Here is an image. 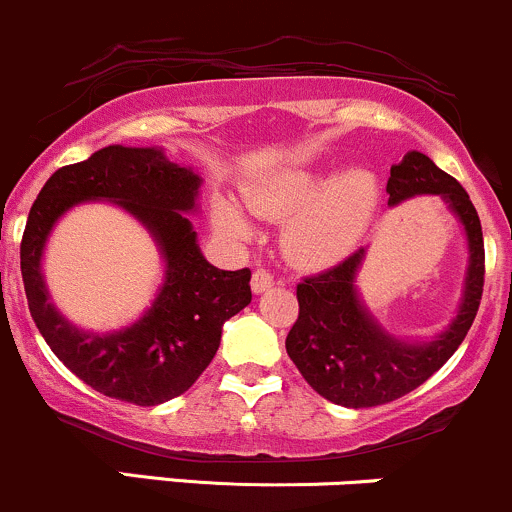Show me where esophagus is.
Listing matches in <instances>:
<instances>
[{
  "mask_svg": "<svg viewBox=\"0 0 512 512\" xmlns=\"http://www.w3.org/2000/svg\"><path fill=\"white\" fill-rule=\"evenodd\" d=\"M273 285V276L266 271V268H256L254 271V278H251V288H254V293H266L268 288Z\"/></svg>",
  "mask_w": 512,
  "mask_h": 512,
  "instance_id": "1",
  "label": "esophagus"
}]
</instances>
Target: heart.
<instances>
[{
	"label": "heart",
	"instance_id": "obj_1",
	"mask_svg": "<svg viewBox=\"0 0 512 512\" xmlns=\"http://www.w3.org/2000/svg\"><path fill=\"white\" fill-rule=\"evenodd\" d=\"M251 212L287 219L285 249L305 266H327L349 254L366 232L378 202L376 175L366 168H290L258 180L246 195ZM214 227L232 241H249L254 224L232 200L214 205Z\"/></svg>",
	"mask_w": 512,
	"mask_h": 512
}]
</instances>
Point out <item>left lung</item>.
Masks as SVG:
<instances>
[{"instance_id":"left-lung-1","label":"left lung","mask_w":512,"mask_h":512,"mask_svg":"<svg viewBox=\"0 0 512 512\" xmlns=\"http://www.w3.org/2000/svg\"><path fill=\"white\" fill-rule=\"evenodd\" d=\"M388 205L415 195H439L464 224L469 241V268L459 312L432 342H405L373 320L356 290V276L366 249L344 258L298 285L300 315L285 339V349L307 383L344 408H373L403 398L439 371L474 324L481 305L483 232L476 207L459 183L439 170L425 153L410 151L390 168Z\"/></svg>"}]
</instances>
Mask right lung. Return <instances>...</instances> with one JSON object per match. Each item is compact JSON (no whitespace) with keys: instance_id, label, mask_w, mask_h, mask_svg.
<instances>
[{"instance_id":"add662e5","label":"right lung","mask_w":512,"mask_h":512,"mask_svg":"<svg viewBox=\"0 0 512 512\" xmlns=\"http://www.w3.org/2000/svg\"><path fill=\"white\" fill-rule=\"evenodd\" d=\"M202 178L161 148L107 146L58 168L38 192L21 239V278L38 332L80 381L109 398L161 405L210 366L222 327L251 302V271L214 268L185 212L197 210ZM107 199L149 229L167 261L164 285L144 316L119 333H85L47 300L40 258L52 224L80 201Z\"/></svg>"}]
</instances>
